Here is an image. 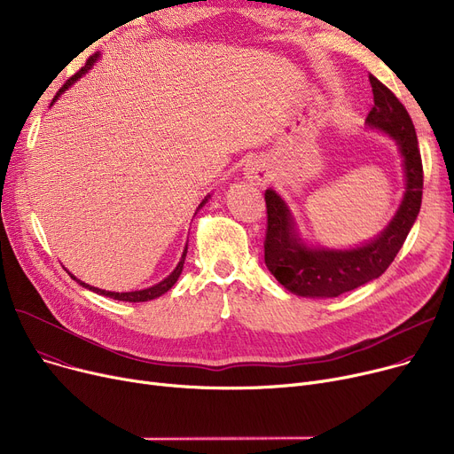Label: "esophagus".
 Instances as JSON below:
<instances>
[{
  "mask_svg": "<svg viewBox=\"0 0 454 454\" xmlns=\"http://www.w3.org/2000/svg\"><path fill=\"white\" fill-rule=\"evenodd\" d=\"M247 176H248V180H250L252 184H255V185H265V184L269 182V178H270L269 171H267L265 167L261 165V163L250 165L248 169H247Z\"/></svg>",
  "mask_w": 454,
  "mask_h": 454,
  "instance_id": "34e87169",
  "label": "esophagus"
}]
</instances>
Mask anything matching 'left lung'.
Here are the masks:
<instances>
[{
    "instance_id": "1",
    "label": "left lung",
    "mask_w": 454,
    "mask_h": 454,
    "mask_svg": "<svg viewBox=\"0 0 454 454\" xmlns=\"http://www.w3.org/2000/svg\"><path fill=\"white\" fill-rule=\"evenodd\" d=\"M370 84L373 106L366 123L397 141L407 175V191L392 223L372 243L353 250H313L298 239L285 202L272 189H267L265 263L283 287L298 296H340L379 278L401 250L419 213L423 165L414 123L392 90L373 75H370Z\"/></svg>"
}]
</instances>
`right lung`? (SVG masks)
Returning <instances> with one entry per match:
<instances>
[{"label": "right lung", "mask_w": 454, "mask_h": 454, "mask_svg": "<svg viewBox=\"0 0 454 454\" xmlns=\"http://www.w3.org/2000/svg\"><path fill=\"white\" fill-rule=\"evenodd\" d=\"M95 60H98V55H93V57H90L88 60H86V64L77 71V74L75 75H71L66 82H64V86L57 91V95H55V99H53V103L59 99V95L62 93V91H66L71 84H74L77 79H81L84 74H86V71L91 67V64L95 62ZM51 103V105H53ZM206 200L207 199H204L202 200V204L199 206V207H202L204 204H206ZM185 254H187V245H185V250H184V254H182V259H180V263L176 265V269L169 274V276H167L163 281H160V283H156L154 285V287H149V289H143V291H134V293H110V291H103V289H95V287H90V285L88 283H82L81 279H77L75 276H71V278H74V279H77L81 285H82V287H86V289H90V291H93V293H98V294H103V296H106V298H114V300H119V301H147V300H154V298H158V296H161V294H165L167 291H169L171 287H173V285L176 283V279L180 278V274H182V269H184V259H185Z\"/></svg>", "instance_id": "right-lung-1"}]
</instances>
